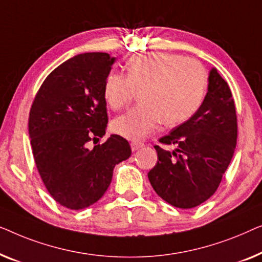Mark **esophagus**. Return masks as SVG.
<instances>
[{"instance_id":"esophagus-1","label":"esophagus","mask_w":262,"mask_h":262,"mask_svg":"<svg viewBox=\"0 0 262 262\" xmlns=\"http://www.w3.org/2000/svg\"><path fill=\"white\" fill-rule=\"evenodd\" d=\"M130 147H132V150L133 152H135V150H138L140 148H142L143 147V143L142 142H136V141H133L130 143Z\"/></svg>"}]
</instances>
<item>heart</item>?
Here are the masks:
<instances>
[{
    "label": "heart",
    "instance_id": "heart-1",
    "mask_svg": "<svg viewBox=\"0 0 262 262\" xmlns=\"http://www.w3.org/2000/svg\"><path fill=\"white\" fill-rule=\"evenodd\" d=\"M206 73L201 62L167 52H150L132 57L126 76H106L103 96L113 110L129 104L140 91V105L116 117L112 123L115 134L129 140H142L163 121L176 126L189 120L204 98Z\"/></svg>",
    "mask_w": 262,
    "mask_h": 262
}]
</instances>
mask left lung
Here are the masks:
<instances>
[{"mask_svg": "<svg viewBox=\"0 0 262 262\" xmlns=\"http://www.w3.org/2000/svg\"><path fill=\"white\" fill-rule=\"evenodd\" d=\"M237 117L229 85L217 70L209 73L208 93L186 122L159 139L176 145L173 152L154 146L158 163L148 172L149 183L165 202L191 209L215 193L234 156Z\"/></svg>", "mask_w": 262, "mask_h": 262, "instance_id": "obj_1", "label": "left lung"}]
</instances>
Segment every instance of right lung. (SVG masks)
I'll return each instance as SVG.
<instances>
[{
	"label": "right lung",
	"instance_id": "obj_1",
	"mask_svg": "<svg viewBox=\"0 0 262 262\" xmlns=\"http://www.w3.org/2000/svg\"><path fill=\"white\" fill-rule=\"evenodd\" d=\"M115 58L91 52L75 56L47 76L33 101L28 132L36 168L53 200L85 209L105 193L116 164L132 149L126 139L105 134L108 114L103 89Z\"/></svg>",
	"mask_w": 262,
	"mask_h": 262
}]
</instances>
